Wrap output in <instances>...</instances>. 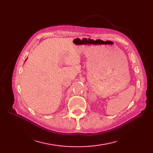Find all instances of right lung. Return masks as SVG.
Returning <instances> with one entry per match:
<instances>
[{
  "label": "right lung",
  "instance_id": "right-lung-1",
  "mask_svg": "<svg viewBox=\"0 0 153 153\" xmlns=\"http://www.w3.org/2000/svg\"><path fill=\"white\" fill-rule=\"evenodd\" d=\"M26 60H27V59H26ZM26 60H25V61H26Z\"/></svg>",
  "mask_w": 153,
  "mask_h": 153
}]
</instances>
